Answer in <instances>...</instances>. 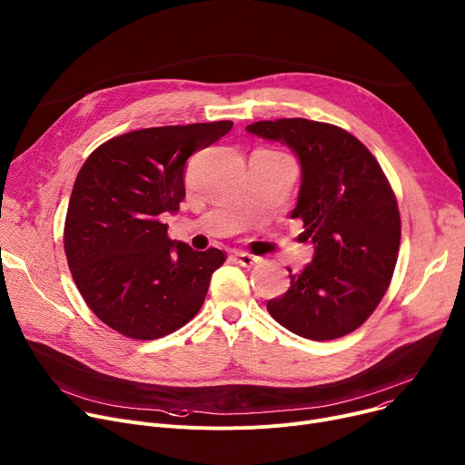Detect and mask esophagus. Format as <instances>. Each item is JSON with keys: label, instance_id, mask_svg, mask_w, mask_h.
Segmentation results:
<instances>
[{"label": "esophagus", "instance_id": "obj_1", "mask_svg": "<svg viewBox=\"0 0 465 465\" xmlns=\"http://www.w3.org/2000/svg\"><path fill=\"white\" fill-rule=\"evenodd\" d=\"M236 257V261H238V264L240 266H243V268H253L255 264H259L261 262V259L259 257H255V255H249V253H236L234 255Z\"/></svg>", "mask_w": 465, "mask_h": 465}]
</instances>
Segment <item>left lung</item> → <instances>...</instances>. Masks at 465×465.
<instances>
[{
  "mask_svg": "<svg viewBox=\"0 0 465 465\" xmlns=\"http://www.w3.org/2000/svg\"><path fill=\"white\" fill-rule=\"evenodd\" d=\"M247 134L287 145L302 184L292 218H302L314 255L291 287L268 302L289 331L331 341L360 328L378 307L395 272L401 213L387 178L360 139L309 119L259 121Z\"/></svg>",
  "mask_w": 465,
  "mask_h": 465,
  "instance_id": "8db88e82",
  "label": "left lung"
}]
</instances>
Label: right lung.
Instances as JSON below:
<instances>
[{"mask_svg":"<svg viewBox=\"0 0 465 465\" xmlns=\"http://www.w3.org/2000/svg\"><path fill=\"white\" fill-rule=\"evenodd\" d=\"M231 128V121L143 128L105 141L85 160L70 193L64 253L105 326L153 341L199 312L225 255L169 240L162 218L186 197L188 158Z\"/></svg>","mask_w":465,"mask_h":465,"instance_id":"right-lung-1","label":"right lung"}]
</instances>
